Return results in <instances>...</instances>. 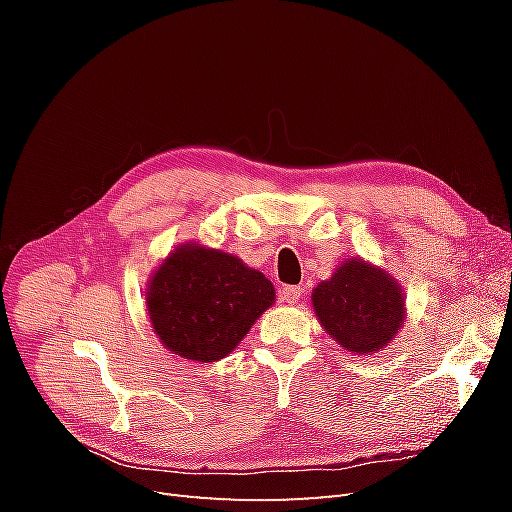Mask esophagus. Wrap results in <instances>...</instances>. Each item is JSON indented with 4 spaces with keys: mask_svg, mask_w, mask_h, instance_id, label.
I'll list each match as a JSON object with an SVG mask.
<instances>
[{
    "mask_svg": "<svg viewBox=\"0 0 512 512\" xmlns=\"http://www.w3.org/2000/svg\"><path fill=\"white\" fill-rule=\"evenodd\" d=\"M280 294H282V301H284V303L294 305V303H299V301H301V297H303V288H301V286H284Z\"/></svg>",
    "mask_w": 512,
    "mask_h": 512,
    "instance_id": "34e87169",
    "label": "esophagus"
}]
</instances>
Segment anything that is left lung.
I'll list each match as a JSON object with an SVG mask.
<instances>
[{
	"label": "left lung",
	"mask_w": 512,
	"mask_h": 512,
	"mask_svg": "<svg viewBox=\"0 0 512 512\" xmlns=\"http://www.w3.org/2000/svg\"><path fill=\"white\" fill-rule=\"evenodd\" d=\"M312 307L333 342L361 356L389 346L408 316L404 288L395 277L354 256L312 290Z\"/></svg>",
	"instance_id": "1"
}]
</instances>
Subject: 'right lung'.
<instances>
[{"mask_svg":"<svg viewBox=\"0 0 512 512\" xmlns=\"http://www.w3.org/2000/svg\"><path fill=\"white\" fill-rule=\"evenodd\" d=\"M275 303L260 271L200 241L177 245L151 273L145 305L162 346L196 363H215L243 342Z\"/></svg>","mask_w":512,"mask_h":512,"instance_id":"right-lung-1","label":"right lung"}]
</instances>
